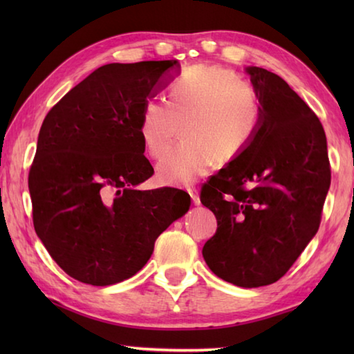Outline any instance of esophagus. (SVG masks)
I'll list each match as a JSON object with an SVG mask.
<instances>
[{"mask_svg":"<svg viewBox=\"0 0 354 354\" xmlns=\"http://www.w3.org/2000/svg\"><path fill=\"white\" fill-rule=\"evenodd\" d=\"M187 192H189L190 198L193 201L194 205H199L201 204V199H199V194H198V190L196 189H187Z\"/></svg>","mask_w":354,"mask_h":354,"instance_id":"esophagus-1","label":"esophagus"}]
</instances>
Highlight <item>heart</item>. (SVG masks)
<instances>
[{"mask_svg":"<svg viewBox=\"0 0 354 354\" xmlns=\"http://www.w3.org/2000/svg\"><path fill=\"white\" fill-rule=\"evenodd\" d=\"M261 124V104L251 85L223 66H193L171 85L169 104L145 103L140 137L146 152L160 158L179 133L184 141L156 165L162 184H192L228 164L250 146Z\"/></svg>","mask_w":354,"mask_h":354,"instance_id":"heart-1","label":"heart"}]
</instances>
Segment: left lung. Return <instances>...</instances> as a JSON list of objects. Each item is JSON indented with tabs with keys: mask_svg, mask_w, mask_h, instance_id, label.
Masks as SVG:
<instances>
[{
	"mask_svg": "<svg viewBox=\"0 0 354 354\" xmlns=\"http://www.w3.org/2000/svg\"><path fill=\"white\" fill-rule=\"evenodd\" d=\"M261 104L254 140L202 185L201 202L217 219L202 255L240 288L272 284L317 234L332 171L317 114L286 82L250 66Z\"/></svg>",
	"mask_w": 354,
	"mask_h": 354,
	"instance_id": "8db88e82",
	"label": "left lung"
}]
</instances>
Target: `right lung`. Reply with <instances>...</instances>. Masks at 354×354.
Wrapping results in <instances>:
<instances>
[{
  "label": "right lung",
  "instance_id": "right-lung-1",
  "mask_svg": "<svg viewBox=\"0 0 354 354\" xmlns=\"http://www.w3.org/2000/svg\"><path fill=\"white\" fill-rule=\"evenodd\" d=\"M178 66L103 65L44 118L28 171L35 231L51 259L82 283L131 278L158 236L189 212L183 190L133 189L153 175L140 137L142 106Z\"/></svg>",
  "mask_w": 354,
  "mask_h": 354
}]
</instances>
